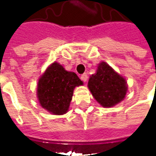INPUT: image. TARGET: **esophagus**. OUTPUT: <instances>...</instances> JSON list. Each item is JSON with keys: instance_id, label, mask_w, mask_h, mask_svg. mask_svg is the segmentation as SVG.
I'll use <instances>...</instances> for the list:
<instances>
[{"instance_id": "1", "label": "esophagus", "mask_w": 156, "mask_h": 156, "mask_svg": "<svg viewBox=\"0 0 156 156\" xmlns=\"http://www.w3.org/2000/svg\"><path fill=\"white\" fill-rule=\"evenodd\" d=\"M81 79L83 82H87V80H88V75H87V73H83V74H82Z\"/></svg>"}]
</instances>
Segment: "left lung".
<instances>
[{"mask_svg":"<svg viewBox=\"0 0 156 156\" xmlns=\"http://www.w3.org/2000/svg\"><path fill=\"white\" fill-rule=\"evenodd\" d=\"M88 88L104 108H111L123 101L128 92L126 79L105 62H101L96 73L90 76Z\"/></svg>","mask_w":156,"mask_h":156,"instance_id":"left-lung-1","label":"left lung"}]
</instances>
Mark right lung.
Returning a JSON list of instances; mask_svg holds the SVG:
<instances>
[{
    "mask_svg": "<svg viewBox=\"0 0 156 156\" xmlns=\"http://www.w3.org/2000/svg\"><path fill=\"white\" fill-rule=\"evenodd\" d=\"M83 84L75 73L67 71L62 65L54 62L38 79L37 96L39 104L51 115H64L69 109L74 88Z\"/></svg>",
    "mask_w": 156,
    "mask_h": 156,
    "instance_id": "obj_1",
    "label": "right lung"
}]
</instances>
